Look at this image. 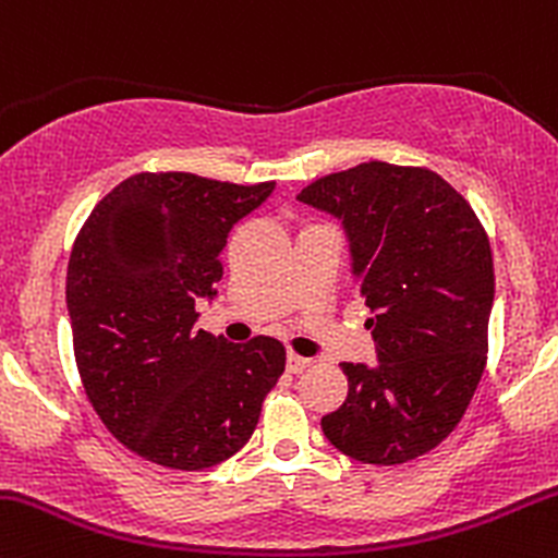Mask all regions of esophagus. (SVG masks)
I'll use <instances>...</instances> for the list:
<instances>
[{
    "label": "esophagus",
    "mask_w": 558,
    "mask_h": 558,
    "mask_svg": "<svg viewBox=\"0 0 558 558\" xmlns=\"http://www.w3.org/2000/svg\"><path fill=\"white\" fill-rule=\"evenodd\" d=\"M308 365H312V360L308 357H301V354H295V352L287 354V371L290 373H303Z\"/></svg>",
    "instance_id": "obj_1"
}]
</instances>
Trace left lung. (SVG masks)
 <instances>
[{
    "label": "left lung",
    "mask_w": 558,
    "mask_h": 558,
    "mask_svg": "<svg viewBox=\"0 0 558 558\" xmlns=\"http://www.w3.org/2000/svg\"><path fill=\"white\" fill-rule=\"evenodd\" d=\"M298 201L347 228L378 365L343 363L349 395L325 438L365 464H403L462 422L489 352L494 260L473 206L424 166L367 160Z\"/></svg>",
    "instance_id": "8db88e82"
}]
</instances>
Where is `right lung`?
<instances>
[{
	"label": "right lung",
	"instance_id": "right-lung-1",
	"mask_svg": "<svg viewBox=\"0 0 558 558\" xmlns=\"http://www.w3.org/2000/svg\"><path fill=\"white\" fill-rule=\"evenodd\" d=\"M274 182L142 171L107 193L74 239L66 308L90 405L125 449L171 470L226 462L252 438L287 352L271 336L195 330L220 252Z\"/></svg>",
	"mask_w": 558,
	"mask_h": 558
}]
</instances>
